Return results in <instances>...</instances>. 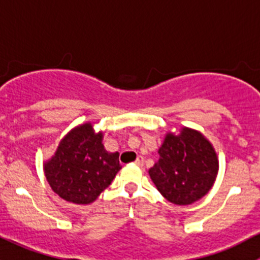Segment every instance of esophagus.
I'll list each match as a JSON object with an SVG mask.
<instances>
[{"label": "esophagus", "mask_w": 260, "mask_h": 260, "mask_svg": "<svg viewBox=\"0 0 260 260\" xmlns=\"http://www.w3.org/2000/svg\"><path fill=\"white\" fill-rule=\"evenodd\" d=\"M143 162H145V159H143L142 156H138L137 159H136V164H137L138 166H143Z\"/></svg>", "instance_id": "esophagus-1"}]
</instances>
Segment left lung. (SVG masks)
I'll return each instance as SVG.
<instances>
[{
	"instance_id": "left-lung-1",
	"label": "left lung",
	"mask_w": 260,
	"mask_h": 260,
	"mask_svg": "<svg viewBox=\"0 0 260 260\" xmlns=\"http://www.w3.org/2000/svg\"><path fill=\"white\" fill-rule=\"evenodd\" d=\"M158 154L159 159L148 174L170 203L190 205L214 185L219 170L216 152L198 131L185 127L177 136L167 133Z\"/></svg>"
}]
</instances>
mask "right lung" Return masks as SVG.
<instances>
[{"label":"right lung","mask_w":260,"mask_h":260,"mask_svg":"<svg viewBox=\"0 0 260 260\" xmlns=\"http://www.w3.org/2000/svg\"><path fill=\"white\" fill-rule=\"evenodd\" d=\"M103 133H94L90 123L70 131L44 171L52 191L74 204H90L106 190L122 169L119 153L106 151Z\"/></svg>","instance_id":"add662e5"}]
</instances>
